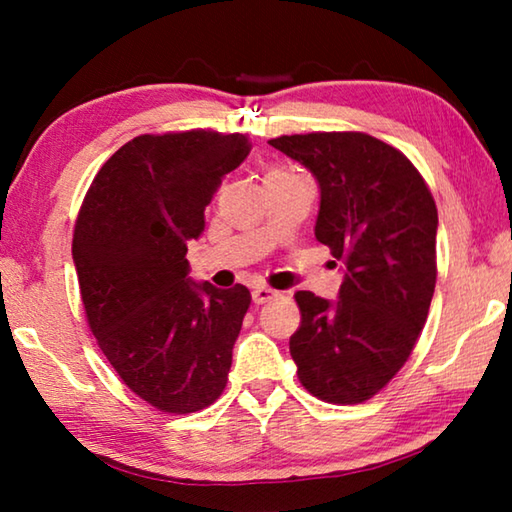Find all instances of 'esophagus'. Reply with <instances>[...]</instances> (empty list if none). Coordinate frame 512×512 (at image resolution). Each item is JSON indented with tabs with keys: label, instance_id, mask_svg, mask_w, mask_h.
I'll use <instances>...</instances> for the list:
<instances>
[{
	"label": "esophagus",
	"instance_id": "esophagus-1",
	"mask_svg": "<svg viewBox=\"0 0 512 512\" xmlns=\"http://www.w3.org/2000/svg\"><path fill=\"white\" fill-rule=\"evenodd\" d=\"M273 298H277V291H273V289H268V287H255L253 289L255 305H264V302H271Z\"/></svg>",
	"mask_w": 512,
	"mask_h": 512
}]
</instances>
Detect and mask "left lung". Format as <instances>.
Segmentation results:
<instances>
[{
	"instance_id": "1",
	"label": "left lung",
	"mask_w": 512,
	"mask_h": 512,
	"mask_svg": "<svg viewBox=\"0 0 512 512\" xmlns=\"http://www.w3.org/2000/svg\"><path fill=\"white\" fill-rule=\"evenodd\" d=\"M314 173L316 239L345 264L339 300L298 291L289 350L323 402L361 404L411 357L436 289L438 210L395 146L366 133L282 135L268 142Z\"/></svg>"
}]
</instances>
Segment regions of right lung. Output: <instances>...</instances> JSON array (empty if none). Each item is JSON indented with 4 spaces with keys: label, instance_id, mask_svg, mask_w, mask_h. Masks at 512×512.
Instances as JSON below:
<instances>
[{
    "label": "right lung",
    "instance_id": "1",
    "mask_svg": "<svg viewBox=\"0 0 512 512\" xmlns=\"http://www.w3.org/2000/svg\"><path fill=\"white\" fill-rule=\"evenodd\" d=\"M248 153L241 133L140 135L99 169L76 216L92 334L121 381L164 413L201 411L228 384L250 291L196 284L185 255L221 178Z\"/></svg>",
    "mask_w": 512,
    "mask_h": 512
}]
</instances>
